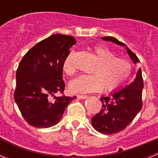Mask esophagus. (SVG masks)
<instances>
[{"mask_svg": "<svg viewBox=\"0 0 158 158\" xmlns=\"http://www.w3.org/2000/svg\"><path fill=\"white\" fill-rule=\"evenodd\" d=\"M77 97L79 100H85V99L88 98V96H86V95H77Z\"/></svg>", "mask_w": 158, "mask_h": 158, "instance_id": "34e87169", "label": "esophagus"}]
</instances>
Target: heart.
<instances>
[{"label":"heart","mask_w":158,"mask_h":158,"mask_svg":"<svg viewBox=\"0 0 158 158\" xmlns=\"http://www.w3.org/2000/svg\"><path fill=\"white\" fill-rule=\"evenodd\" d=\"M92 51L98 60L92 69L93 74H81L73 79L69 85L71 90L78 93H90L103 88L111 91L120 87L131 74V62L126 58L114 56V53L104 46H96ZM63 70L69 75L74 73L71 54L65 58Z\"/></svg>","instance_id":"b5f03b06"}]
</instances>
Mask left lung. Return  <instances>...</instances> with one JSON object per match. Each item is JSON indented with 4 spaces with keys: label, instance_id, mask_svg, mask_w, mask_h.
Wrapping results in <instances>:
<instances>
[{
    "label": "left lung",
    "instance_id": "1",
    "mask_svg": "<svg viewBox=\"0 0 158 158\" xmlns=\"http://www.w3.org/2000/svg\"><path fill=\"white\" fill-rule=\"evenodd\" d=\"M101 39L104 41L125 47L133 63L139 62L138 57L124 43L115 38L105 36ZM143 86L142 70L139 68L136 77L131 83L111 92L107 96L100 97L103 107L98 114L92 118L93 128L104 135L118 133L125 129L142 109Z\"/></svg>",
    "mask_w": 158,
    "mask_h": 158
}]
</instances>
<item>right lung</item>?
Here are the masks:
<instances>
[{
  "mask_svg": "<svg viewBox=\"0 0 158 158\" xmlns=\"http://www.w3.org/2000/svg\"><path fill=\"white\" fill-rule=\"evenodd\" d=\"M74 44L73 36L53 35L31 48L19 62L14 100L31 126L47 128L56 125L67 105L77 99L55 96L65 89L63 64Z\"/></svg>",
  "mask_w": 158,
  "mask_h": 158,
  "instance_id": "add662e5",
  "label": "right lung"
}]
</instances>
